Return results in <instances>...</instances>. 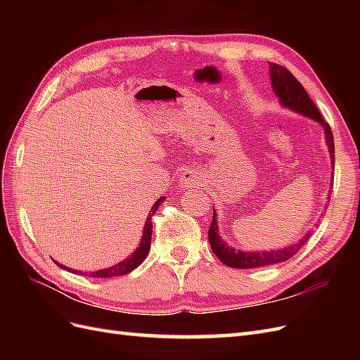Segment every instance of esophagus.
I'll list each match as a JSON object with an SVG mask.
<instances>
[{
	"label": "esophagus",
	"instance_id": "esophagus-1",
	"mask_svg": "<svg viewBox=\"0 0 360 360\" xmlns=\"http://www.w3.org/2000/svg\"><path fill=\"white\" fill-rule=\"evenodd\" d=\"M200 183H201V177L198 176L197 172H193V171L184 172V177H183V181H181L184 188H189V186H193V184H200Z\"/></svg>",
	"mask_w": 360,
	"mask_h": 360
}]
</instances>
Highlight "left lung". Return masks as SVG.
<instances>
[{"instance_id":"1","label":"left lung","mask_w":360,"mask_h":360,"mask_svg":"<svg viewBox=\"0 0 360 360\" xmlns=\"http://www.w3.org/2000/svg\"><path fill=\"white\" fill-rule=\"evenodd\" d=\"M270 64V78H271V86H274L275 94L279 97V102L290 108L292 111H297L303 115L309 118H314L315 122H319L324 127L326 134V143L329 147V153L332 159V168H335V144H333V134L330 130L329 123L323 118L319 108L315 106L311 97L308 96L307 90L303 89L302 84L294 78V75L285 69L284 66L276 63H269ZM330 195L328 198L330 201ZM311 237V233L303 236L297 243H294L288 248L278 249V250H264V252H243V250L233 249L225 243L224 238L217 233V224H216V213L213 210L212 217V225L209 228V243L212 246L213 254L219 258L222 263L228 267L234 269H254V267H263L269 264H278L282 261H287L288 258L296 255L302 246L308 242Z\"/></svg>"}]
</instances>
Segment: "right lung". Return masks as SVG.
<instances>
[{
    "mask_svg": "<svg viewBox=\"0 0 360 360\" xmlns=\"http://www.w3.org/2000/svg\"><path fill=\"white\" fill-rule=\"evenodd\" d=\"M165 200V197H160L156 202H155V205L151 207V210H150V213H148V217H147V221H146V226H144V231H143V240H141V243H139V246L136 248V250L135 252L130 255L129 258H126L124 261H122V263H118V264H115V266H112V267H108V269H103V270H97V271H93V274H85L84 271V275L85 276H90V278H112V276H122V275H126V274H129V271H132L134 269H136L141 263H143V261L146 259V257H147V254H148V250H150V242H151V228H153V221H151V217L155 216V213L158 212V209H159V205L162 204V201ZM57 263V261H56ZM61 269H66V270H72V269H68L66 266H61L60 263H57ZM73 274H81V271H78V270H72Z\"/></svg>",
    "mask_w": 360,
    "mask_h": 360,
    "instance_id": "right-lung-1",
    "label": "right lung"
}]
</instances>
